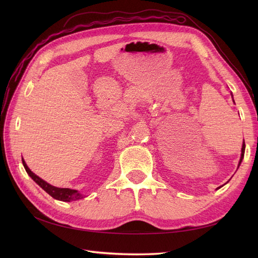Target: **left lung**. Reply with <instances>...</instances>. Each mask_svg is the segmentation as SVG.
I'll use <instances>...</instances> for the list:
<instances>
[{"label": "left lung", "mask_w": 258, "mask_h": 258, "mask_svg": "<svg viewBox=\"0 0 258 258\" xmlns=\"http://www.w3.org/2000/svg\"><path fill=\"white\" fill-rule=\"evenodd\" d=\"M231 95V97H232V93H230ZM232 101H233V97H232ZM233 102H235V101H233ZM244 152H245V143H244V140H243V143H242V148H241V157H240V160H239V163H238V168L240 167V165H241V162H242V159H243V157H244ZM222 186H220V187H217L216 189H220Z\"/></svg>", "instance_id": "1"}]
</instances>
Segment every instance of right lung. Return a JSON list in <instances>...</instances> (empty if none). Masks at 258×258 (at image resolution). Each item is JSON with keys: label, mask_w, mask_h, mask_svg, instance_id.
<instances>
[{"label": "right lung", "mask_w": 258, "mask_h": 258, "mask_svg": "<svg viewBox=\"0 0 258 258\" xmlns=\"http://www.w3.org/2000/svg\"><path fill=\"white\" fill-rule=\"evenodd\" d=\"M22 165L25 167L27 173L30 175V177L33 179V181L40 186L42 188L47 192L48 195L54 199L60 200V201H64V202H70V201H75V200H80L85 198L86 196L83 194H81L79 190L76 189H71V188H60V187H56L52 186L49 183H47L46 181H44L43 178H41L40 176H37L36 174H34L32 171L29 169V167L27 166V163L25 161V159L22 158Z\"/></svg>", "instance_id": "add662e5"}]
</instances>
